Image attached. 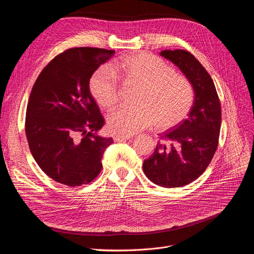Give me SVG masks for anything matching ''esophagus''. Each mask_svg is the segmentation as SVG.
Returning a JSON list of instances; mask_svg holds the SVG:
<instances>
[{
    "mask_svg": "<svg viewBox=\"0 0 254 254\" xmlns=\"http://www.w3.org/2000/svg\"><path fill=\"white\" fill-rule=\"evenodd\" d=\"M131 137V135H124V134H116L115 136H114V139H115V141H123V140H128V139H130Z\"/></svg>",
    "mask_w": 254,
    "mask_h": 254,
    "instance_id": "34e87169",
    "label": "esophagus"
}]
</instances>
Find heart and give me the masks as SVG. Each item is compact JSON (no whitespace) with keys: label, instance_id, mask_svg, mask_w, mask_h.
Wrapping results in <instances>:
<instances>
[{"label":"heart","instance_id":"heart-1","mask_svg":"<svg viewBox=\"0 0 254 254\" xmlns=\"http://www.w3.org/2000/svg\"><path fill=\"white\" fill-rule=\"evenodd\" d=\"M140 85L136 107H121L108 116V128L115 133L134 134L154 125L168 129L181 123L194 105L195 92L190 81L157 56L140 53L98 68L90 79V90L104 108L119 101L117 75Z\"/></svg>","mask_w":254,"mask_h":254}]
</instances>
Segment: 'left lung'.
<instances>
[{
  "label": "left lung",
  "instance_id": "left-lung-1",
  "mask_svg": "<svg viewBox=\"0 0 254 254\" xmlns=\"http://www.w3.org/2000/svg\"><path fill=\"white\" fill-rule=\"evenodd\" d=\"M160 55L173 63L192 85L194 105L189 117L161 141L144 160L145 175L164 188H180L196 180L206 170L218 147L221 128V106L206 69L185 50H164Z\"/></svg>",
  "mask_w": 254,
  "mask_h": 254
}]
</instances>
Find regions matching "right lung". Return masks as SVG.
Returning <instances> with one entry per match:
<instances>
[{
	"mask_svg": "<svg viewBox=\"0 0 254 254\" xmlns=\"http://www.w3.org/2000/svg\"><path fill=\"white\" fill-rule=\"evenodd\" d=\"M114 54L99 48L68 49L33 85L25 123L29 148L39 168L59 184L80 187L93 181L114 143L98 134L105 122L89 92L95 70Z\"/></svg>",
	"mask_w": 254,
	"mask_h": 254,
	"instance_id": "obj_1",
	"label": "right lung"
}]
</instances>
